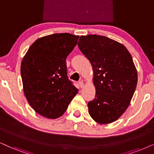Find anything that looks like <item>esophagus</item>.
Instances as JSON below:
<instances>
[{
	"mask_svg": "<svg viewBox=\"0 0 154 154\" xmlns=\"http://www.w3.org/2000/svg\"><path fill=\"white\" fill-rule=\"evenodd\" d=\"M79 86L80 87V88H82L83 87V86H84V82L82 81H80V82H79Z\"/></svg>",
	"mask_w": 154,
	"mask_h": 154,
	"instance_id": "1",
	"label": "esophagus"
}]
</instances>
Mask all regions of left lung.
I'll list each match as a JSON object with an SVG mask.
<instances>
[{"instance_id": "8db88e82", "label": "left lung", "mask_w": 154, "mask_h": 154, "mask_svg": "<svg viewBox=\"0 0 154 154\" xmlns=\"http://www.w3.org/2000/svg\"><path fill=\"white\" fill-rule=\"evenodd\" d=\"M78 47L93 67L95 98L89 114L97 123L115 122L128 108L137 85V71L126 47L107 37L82 35Z\"/></svg>"}]
</instances>
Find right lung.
<instances>
[{
    "instance_id": "right-lung-1",
    "label": "right lung",
    "mask_w": 154,
    "mask_h": 154,
    "mask_svg": "<svg viewBox=\"0 0 154 154\" xmlns=\"http://www.w3.org/2000/svg\"><path fill=\"white\" fill-rule=\"evenodd\" d=\"M78 38L67 32L42 37L32 43L23 57V91L31 107L42 116H61L78 92L68 79L66 65Z\"/></svg>"
}]
</instances>
